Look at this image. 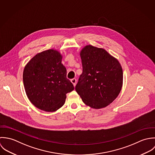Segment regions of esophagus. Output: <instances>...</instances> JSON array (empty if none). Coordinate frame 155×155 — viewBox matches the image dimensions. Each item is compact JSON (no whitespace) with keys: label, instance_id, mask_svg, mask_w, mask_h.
I'll use <instances>...</instances> for the list:
<instances>
[{"label":"esophagus","instance_id":"1","mask_svg":"<svg viewBox=\"0 0 155 155\" xmlns=\"http://www.w3.org/2000/svg\"><path fill=\"white\" fill-rule=\"evenodd\" d=\"M71 83L73 84L74 86H75L76 83H77V80H76L75 78H73V79H72V80H71Z\"/></svg>","mask_w":155,"mask_h":155}]
</instances>
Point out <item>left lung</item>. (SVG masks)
Listing matches in <instances>:
<instances>
[{
  "label": "left lung",
  "instance_id": "left-lung-1",
  "mask_svg": "<svg viewBox=\"0 0 155 155\" xmlns=\"http://www.w3.org/2000/svg\"><path fill=\"white\" fill-rule=\"evenodd\" d=\"M83 72L75 91L83 102L94 109L104 108L118 96L123 84V70L117 59L105 50L91 45L80 51Z\"/></svg>",
  "mask_w": 155,
  "mask_h": 155
}]
</instances>
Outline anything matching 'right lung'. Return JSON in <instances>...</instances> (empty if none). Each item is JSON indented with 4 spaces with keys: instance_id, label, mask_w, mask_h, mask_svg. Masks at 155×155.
<instances>
[{
    "instance_id": "right-lung-1",
    "label": "right lung",
    "mask_w": 155,
    "mask_h": 155,
    "mask_svg": "<svg viewBox=\"0 0 155 155\" xmlns=\"http://www.w3.org/2000/svg\"><path fill=\"white\" fill-rule=\"evenodd\" d=\"M62 54L50 49L36 54L25 66L23 79L26 94L36 108L54 112L65 102L66 93L74 89L66 78Z\"/></svg>"
}]
</instances>
